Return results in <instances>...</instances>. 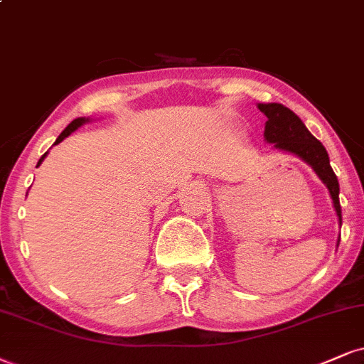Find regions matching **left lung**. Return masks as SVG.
I'll return each instance as SVG.
<instances>
[{
	"label": "left lung",
	"instance_id": "obj_1",
	"mask_svg": "<svg viewBox=\"0 0 364 364\" xmlns=\"http://www.w3.org/2000/svg\"><path fill=\"white\" fill-rule=\"evenodd\" d=\"M258 109L267 116L263 133L264 141L273 143L277 150L291 154L306 161L329 191L334 210L339 218V224H343L339 204V182L333 167H331L329 155H327L324 145L309 132L302 119L287 106L278 105V102H267V105L259 102Z\"/></svg>",
	"mask_w": 364,
	"mask_h": 364
}]
</instances>
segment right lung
<instances>
[{
	"label": "right lung",
	"instance_id": "add662e5",
	"mask_svg": "<svg viewBox=\"0 0 364 364\" xmlns=\"http://www.w3.org/2000/svg\"><path fill=\"white\" fill-rule=\"evenodd\" d=\"M89 121H91V118H75V119L73 121V123H70V124H69V127H67V128L64 129V132H62L60 134H58V138H57V140H55V143H53V145H57V143H60L62 140H65V138H67V136H69V134H70V133H74V132H75V129H77V128H80V127H82V124H86V123H89ZM47 155H48V151H45V154H43L42 156H40V160H38L37 167H40V164H42V161H43V159H45V156H47Z\"/></svg>",
	"mask_w": 364,
	"mask_h": 364
}]
</instances>
